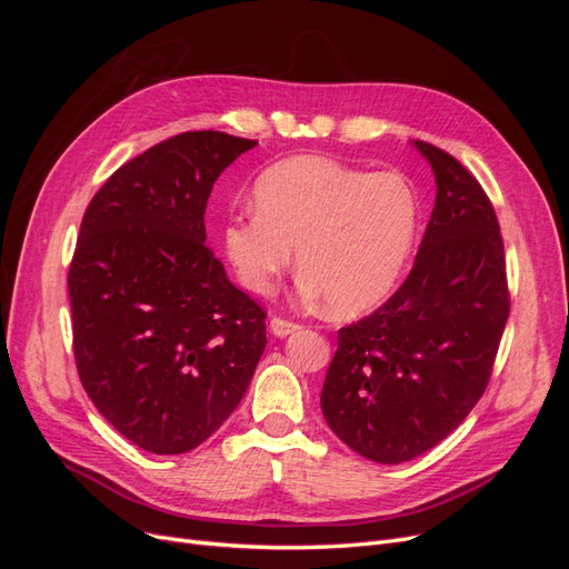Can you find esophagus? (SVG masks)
<instances>
[{"instance_id":"1","label":"esophagus","mask_w":569,"mask_h":569,"mask_svg":"<svg viewBox=\"0 0 569 569\" xmlns=\"http://www.w3.org/2000/svg\"><path fill=\"white\" fill-rule=\"evenodd\" d=\"M301 330L299 322H291V320H284V318H272L270 320V332L274 337H289Z\"/></svg>"}]
</instances>
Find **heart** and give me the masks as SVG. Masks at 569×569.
Listing matches in <instances>:
<instances>
[{"mask_svg": "<svg viewBox=\"0 0 569 569\" xmlns=\"http://www.w3.org/2000/svg\"><path fill=\"white\" fill-rule=\"evenodd\" d=\"M256 211L234 213L220 247L244 289L270 295L297 249L301 289L332 313L358 316L401 280L420 232L418 187L327 157L274 163L253 184Z\"/></svg>", "mask_w": 569, "mask_h": 569, "instance_id": "obj_1", "label": "heart"}]
</instances>
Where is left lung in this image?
<instances>
[{
    "label": "left lung",
    "mask_w": 569,
    "mask_h": 569,
    "mask_svg": "<svg viewBox=\"0 0 569 569\" xmlns=\"http://www.w3.org/2000/svg\"><path fill=\"white\" fill-rule=\"evenodd\" d=\"M437 180L416 263L368 318L341 327L320 408L332 432L382 465L422 456L485 393L510 313L503 237L472 173L412 142Z\"/></svg>",
    "instance_id": "8db88e82"
}]
</instances>
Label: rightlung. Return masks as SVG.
Listing matches in <instances>:
<instances>
[{
  "instance_id": "obj_1",
  "label": "right lung",
  "mask_w": 569,
  "mask_h": 569,
  "mask_svg": "<svg viewBox=\"0 0 569 569\" xmlns=\"http://www.w3.org/2000/svg\"><path fill=\"white\" fill-rule=\"evenodd\" d=\"M258 142L170 137L104 182L68 270L80 382L120 435L157 456L230 418L266 349V311L206 247L213 182Z\"/></svg>"
}]
</instances>
